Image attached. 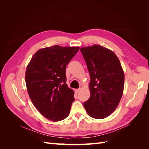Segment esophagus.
<instances>
[{
	"label": "esophagus",
	"instance_id": "esophagus-1",
	"mask_svg": "<svg viewBox=\"0 0 149 149\" xmlns=\"http://www.w3.org/2000/svg\"><path fill=\"white\" fill-rule=\"evenodd\" d=\"M80 91H81V89L80 88L79 89H76L74 90V91H75L76 93H78Z\"/></svg>",
	"mask_w": 149,
	"mask_h": 149
}]
</instances>
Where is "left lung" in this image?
<instances>
[{
	"label": "left lung",
	"mask_w": 149,
	"mask_h": 149,
	"mask_svg": "<svg viewBox=\"0 0 149 149\" xmlns=\"http://www.w3.org/2000/svg\"><path fill=\"white\" fill-rule=\"evenodd\" d=\"M80 50L91 77V94L84 107L91 118H106L115 111L123 96V69L118 56L109 49L95 44Z\"/></svg>",
	"instance_id": "8db88e82"
}]
</instances>
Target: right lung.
Listing matches in <instances>:
<instances>
[{"instance_id":"right-lung-1","label":"right lung","mask_w":149,"mask_h":149,"mask_svg":"<svg viewBox=\"0 0 149 149\" xmlns=\"http://www.w3.org/2000/svg\"><path fill=\"white\" fill-rule=\"evenodd\" d=\"M79 49L58 45L41 48L26 67L25 83L29 97L40 114L49 120L60 121L70 114L74 93L66 83V66Z\"/></svg>"}]
</instances>
